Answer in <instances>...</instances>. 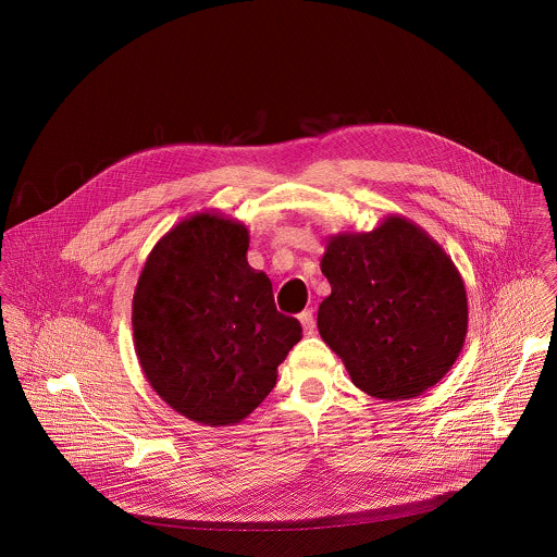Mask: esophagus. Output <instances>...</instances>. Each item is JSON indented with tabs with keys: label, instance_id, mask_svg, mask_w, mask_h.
<instances>
[{
	"label": "esophagus",
	"instance_id": "34e87169",
	"mask_svg": "<svg viewBox=\"0 0 557 557\" xmlns=\"http://www.w3.org/2000/svg\"><path fill=\"white\" fill-rule=\"evenodd\" d=\"M300 323H302L305 334H315V315H313V311H311V309H309V311H305V313L300 315Z\"/></svg>",
	"mask_w": 557,
	"mask_h": 557
}]
</instances>
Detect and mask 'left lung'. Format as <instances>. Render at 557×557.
<instances>
[{"instance_id":"1","label":"left lung","mask_w":557,"mask_h":557,"mask_svg":"<svg viewBox=\"0 0 557 557\" xmlns=\"http://www.w3.org/2000/svg\"><path fill=\"white\" fill-rule=\"evenodd\" d=\"M321 272L332 292L319 334L362 393L418 397L450 371L468 334V294L422 227L391 214L373 232L332 236Z\"/></svg>"}]
</instances>
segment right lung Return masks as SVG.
<instances>
[{
	"instance_id": "obj_1",
	"label": "right lung",
	"mask_w": 557,
	"mask_h": 557,
	"mask_svg": "<svg viewBox=\"0 0 557 557\" xmlns=\"http://www.w3.org/2000/svg\"><path fill=\"white\" fill-rule=\"evenodd\" d=\"M248 230L197 212L154 244L133 296L146 380L169 407L208 426L238 424L276 384L302 338L276 311L272 283L246 261Z\"/></svg>"
}]
</instances>
